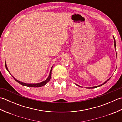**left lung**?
Here are the masks:
<instances>
[{
	"label": "left lung",
	"instance_id": "left-lung-1",
	"mask_svg": "<svg viewBox=\"0 0 122 122\" xmlns=\"http://www.w3.org/2000/svg\"><path fill=\"white\" fill-rule=\"evenodd\" d=\"M113 39H114V47H115V48H116V42H115V38H114V37L113 36ZM116 58H117V54H116ZM111 78V77H110ZM110 79H108V80H107V81H106L105 82H104L103 83V84H100V85H97V86H93V87H85V88H91V89H93V88H96V87H100V86H102V85H103V84H104L105 83H107L108 80H110ZM76 84V83H75ZM76 85L77 86H80V87H81V86H80V85H78V84H76Z\"/></svg>",
	"mask_w": 122,
	"mask_h": 122
}]
</instances>
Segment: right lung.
<instances>
[{
    "label": "right lung",
    "instance_id": "obj_1",
    "mask_svg": "<svg viewBox=\"0 0 122 122\" xmlns=\"http://www.w3.org/2000/svg\"><path fill=\"white\" fill-rule=\"evenodd\" d=\"M5 66H6V69H7V70L8 71V72H9V73L10 74H11V73H10V72H9V70H8V68H7V64H6V60H5ZM52 67H53V66H52V68H51V70H50V73H49V75L48 77H47V79H46V80H45V81H43L41 82H40V83H26L22 82H21V81H19V80H17L16 79H15V77H14V76H13L11 74V76L13 77V78H14L18 83H19V84H21V85H24V86H28V87H41V86H44V85H46L49 81H50V79H51V74H52L51 72H52Z\"/></svg>",
    "mask_w": 122,
    "mask_h": 122
}]
</instances>
